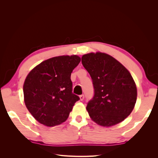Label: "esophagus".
<instances>
[{"mask_svg":"<svg viewBox=\"0 0 158 158\" xmlns=\"http://www.w3.org/2000/svg\"><path fill=\"white\" fill-rule=\"evenodd\" d=\"M80 100L81 101H82V100H84V95H80Z\"/></svg>","mask_w":158,"mask_h":158,"instance_id":"1","label":"esophagus"}]
</instances>
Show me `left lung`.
<instances>
[{"mask_svg":"<svg viewBox=\"0 0 158 158\" xmlns=\"http://www.w3.org/2000/svg\"><path fill=\"white\" fill-rule=\"evenodd\" d=\"M82 63L92 78L94 89L86 106L90 117L103 127L125 120L132 111L137 98L130 73L115 59L102 52L83 55Z\"/></svg>","mask_w":158,"mask_h":158,"instance_id":"left-lung-1","label":"left lung"}]
</instances>
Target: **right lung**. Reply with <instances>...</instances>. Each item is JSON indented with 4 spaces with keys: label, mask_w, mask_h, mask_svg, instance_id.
I'll return each instance as SVG.
<instances>
[{
    "label": "right lung",
    "mask_w": 158,
    "mask_h": 158,
    "mask_svg": "<svg viewBox=\"0 0 158 158\" xmlns=\"http://www.w3.org/2000/svg\"><path fill=\"white\" fill-rule=\"evenodd\" d=\"M80 60L77 55L52 57L28 74L23 88L24 102L38 122L53 127L67 119L80 99L73 93L70 76Z\"/></svg>",
    "instance_id": "obj_1"
}]
</instances>
